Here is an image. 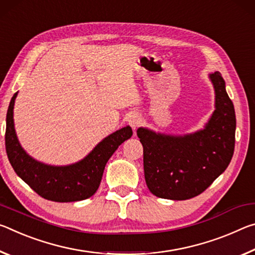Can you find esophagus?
Instances as JSON below:
<instances>
[{"label": "esophagus", "mask_w": 255, "mask_h": 255, "mask_svg": "<svg viewBox=\"0 0 255 255\" xmlns=\"http://www.w3.org/2000/svg\"><path fill=\"white\" fill-rule=\"evenodd\" d=\"M140 123H141V119L137 114H132L130 118H128V124L131 125L133 130H135V128L140 125Z\"/></svg>", "instance_id": "esophagus-1"}]
</instances>
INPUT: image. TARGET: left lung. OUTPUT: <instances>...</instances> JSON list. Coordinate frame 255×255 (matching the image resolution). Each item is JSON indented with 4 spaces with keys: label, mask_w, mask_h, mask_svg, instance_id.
<instances>
[{
    "label": "left lung",
    "mask_w": 255,
    "mask_h": 255,
    "mask_svg": "<svg viewBox=\"0 0 255 255\" xmlns=\"http://www.w3.org/2000/svg\"><path fill=\"white\" fill-rule=\"evenodd\" d=\"M216 111L202 131L185 136L156 134L137 128L143 147L144 178L149 191L161 199L187 200L201 194L225 172L235 148L234 104L219 72L210 74Z\"/></svg>",
    "instance_id": "obj_1"
}]
</instances>
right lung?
I'll use <instances>...</instances> for the list:
<instances>
[{
    "instance_id": "right-lung-1",
    "label": "right lung",
    "mask_w": 255,
    "mask_h": 255,
    "mask_svg": "<svg viewBox=\"0 0 255 255\" xmlns=\"http://www.w3.org/2000/svg\"><path fill=\"white\" fill-rule=\"evenodd\" d=\"M15 93L6 113L5 150L11 166L19 177L46 200L55 202H74L95 194L102 181L106 162L119 145L130 139V127L123 128L105 137L85 159L74 165L54 167L33 160L23 151L16 139L13 125Z\"/></svg>"
}]
</instances>
